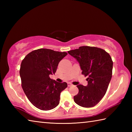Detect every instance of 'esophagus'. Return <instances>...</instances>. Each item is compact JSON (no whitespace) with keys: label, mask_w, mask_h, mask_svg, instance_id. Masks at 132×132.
<instances>
[{"label":"esophagus","mask_w":132,"mask_h":132,"mask_svg":"<svg viewBox=\"0 0 132 132\" xmlns=\"http://www.w3.org/2000/svg\"><path fill=\"white\" fill-rule=\"evenodd\" d=\"M68 87H71V86H72V85L71 83H68Z\"/></svg>","instance_id":"esophagus-1"}]
</instances>
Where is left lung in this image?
<instances>
[{
  "label": "left lung",
  "mask_w": 132,
  "mask_h": 132,
  "mask_svg": "<svg viewBox=\"0 0 132 132\" xmlns=\"http://www.w3.org/2000/svg\"><path fill=\"white\" fill-rule=\"evenodd\" d=\"M79 63L82 74L88 77V85H79L78 94L74 96L78 105L85 108L96 105L104 96L112 75L113 61L104 50L83 46L68 51Z\"/></svg>",
  "instance_id": "1"
}]
</instances>
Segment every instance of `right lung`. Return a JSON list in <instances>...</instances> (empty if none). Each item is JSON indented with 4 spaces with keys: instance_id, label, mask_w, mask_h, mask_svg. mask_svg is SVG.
<instances>
[{
    "instance_id": "1",
    "label": "right lung",
    "mask_w": 132,
    "mask_h": 132,
    "mask_svg": "<svg viewBox=\"0 0 132 132\" xmlns=\"http://www.w3.org/2000/svg\"><path fill=\"white\" fill-rule=\"evenodd\" d=\"M68 54L48 49L35 50L22 61L20 69L21 86L32 104L43 111L55 108L60 100L61 92L68 84L50 79L55 74L60 62Z\"/></svg>"
}]
</instances>
